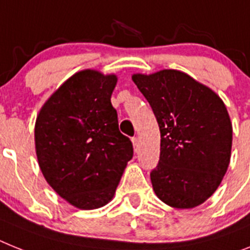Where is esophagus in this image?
<instances>
[{
	"label": "esophagus",
	"instance_id": "1",
	"mask_svg": "<svg viewBox=\"0 0 250 250\" xmlns=\"http://www.w3.org/2000/svg\"><path fill=\"white\" fill-rule=\"evenodd\" d=\"M132 144H133V148H135V151L137 152V151L140 150V138L138 137L132 138Z\"/></svg>",
	"mask_w": 250,
	"mask_h": 250
}]
</instances>
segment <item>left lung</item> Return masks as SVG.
<instances>
[{
  "mask_svg": "<svg viewBox=\"0 0 250 250\" xmlns=\"http://www.w3.org/2000/svg\"><path fill=\"white\" fill-rule=\"evenodd\" d=\"M132 80L160 128V160L150 173L156 196L174 208L200 206L217 189L230 163L232 127L225 104L177 70L136 73Z\"/></svg>",
  "mask_w": 250,
  "mask_h": 250,
  "instance_id": "obj_1",
  "label": "left lung"
}]
</instances>
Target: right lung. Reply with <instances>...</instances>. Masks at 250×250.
Segmentation results:
<instances>
[{"mask_svg": "<svg viewBox=\"0 0 250 250\" xmlns=\"http://www.w3.org/2000/svg\"><path fill=\"white\" fill-rule=\"evenodd\" d=\"M115 75L75 73L45 102L35 122V150L44 178L81 209L105 206L114 196L133 146L118 128L110 96Z\"/></svg>", "mask_w": 250, "mask_h": 250, "instance_id": "right-lung-1", "label": "right lung"}]
</instances>
